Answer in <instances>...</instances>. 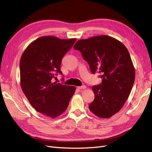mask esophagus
I'll list each match as a JSON object with an SVG mask.
<instances>
[{"mask_svg":"<svg viewBox=\"0 0 152 152\" xmlns=\"http://www.w3.org/2000/svg\"><path fill=\"white\" fill-rule=\"evenodd\" d=\"M86 88V86L83 85V86H77V88L79 89V90H84V89Z\"/></svg>","mask_w":152,"mask_h":152,"instance_id":"1","label":"esophagus"}]
</instances>
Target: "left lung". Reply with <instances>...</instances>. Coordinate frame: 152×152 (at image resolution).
<instances>
[{
	"instance_id": "obj_1",
	"label": "left lung",
	"mask_w": 152,
	"mask_h": 152,
	"mask_svg": "<svg viewBox=\"0 0 152 152\" xmlns=\"http://www.w3.org/2000/svg\"><path fill=\"white\" fill-rule=\"evenodd\" d=\"M88 63L93 74L100 73L102 83L94 86L95 99L89 109L100 118H110L128 99L135 79V70L127 48L107 35L77 41L74 46Z\"/></svg>"
}]
</instances>
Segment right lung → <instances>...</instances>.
<instances>
[{
  "label": "right lung",
  "instance_id": "1",
  "mask_svg": "<svg viewBox=\"0 0 152 152\" xmlns=\"http://www.w3.org/2000/svg\"><path fill=\"white\" fill-rule=\"evenodd\" d=\"M76 38L42 37L31 43L21 57L19 69L22 90L37 111L50 118L61 115L69 105L76 88L53 82L61 71L64 56Z\"/></svg>",
  "mask_w": 152,
  "mask_h": 152
}]
</instances>
